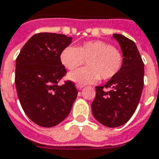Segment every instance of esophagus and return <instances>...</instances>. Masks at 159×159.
Segmentation results:
<instances>
[{
  "label": "esophagus",
  "instance_id": "esophagus-1",
  "mask_svg": "<svg viewBox=\"0 0 159 159\" xmlns=\"http://www.w3.org/2000/svg\"><path fill=\"white\" fill-rule=\"evenodd\" d=\"M76 86H77V88L78 89V90H82V89L84 87L83 85H81V84H77Z\"/></svg>",
  "mask_w": 159,
  "mask_h": 159
}]
</instances>
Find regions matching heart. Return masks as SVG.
Listing matches in <instances>:
<instances>
[{
  "instance_id": "heart-1",
  "label": "heart",
  "mask_w": 159,
  "mask_h": 159,
  "mask_svg": "<svg viewBox=\"0 0 159 159\" xmlns=\"http://www.w3.org/2000/svg\"><path fill=\"white\" fill-rule=\"evenodd\" d=\"M87 66L70 73L68 79L77 84L93 83L109 80L117 75L122 66V54L103 41H90L77 47L67 46L60 54V61L67 69L75 70L84 64Z\"/></svg>"
}]
</instances>
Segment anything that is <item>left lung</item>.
<instances>
[{"mask_svg":"<svg viewBox=\"0 0 159 159\" xmlns=\"http://www.w3.org/2000/svg\"><path fill=\"white\" fill-rule=\"evenodd\" d=\"M113 37L119 43L123 56L122 66L105 85L95 87L91 103L93 116L108 127L125 124L137 108L144 87V63L133 41L121 34ZM105 89H109L108 92Z\"/></svg>","mask_w":159,"mask_h":159,"instance_id":"obj_1","label":"left lung"}]
</instances>
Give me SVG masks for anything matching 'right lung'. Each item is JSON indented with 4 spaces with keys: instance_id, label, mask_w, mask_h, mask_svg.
<instances>
[{
    "instance_id": "right-lung-1",
    "label": "right lung",
    "mask_w": 159,
    "mask_h": 159,
    "mask_svg": "<svg viewBox=\"0 0 159 159\" xmlns=\"http://www.w3.org/2000/svg\"><path fill=\"white\" fill-rule=\"evenodd\" d=\"M72 39L64 34L37 33L16 59L15 82L19 102L26 115L43 127L64 121L77 96L73 82L58 85L67 73L60 54Z\"/></svg>"
}]
</instances>
